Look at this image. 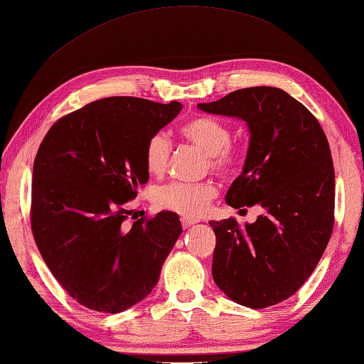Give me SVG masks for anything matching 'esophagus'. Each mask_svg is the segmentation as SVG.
I'll return each instance as SVG.
<instances>
[{"label":"esophagus","mask_w":364,"mask_h":364,"mask_svg":"<svg viewBox=\"0 0 364 364\" xmlns=\"http://www.w3.org/2000/svg\"><path fill=\"white\" fill-rule=\"evenodd\" d=\"M197 223H199V220H194V218H188V216L181 218V226L184 229H188V228L193 226V224H197Z\"/></svg>","instance_id":"1"}]
</instances>
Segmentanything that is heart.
Segmentation results:
<instances>
[{
	"label": "heart",
	"instance_id": "b5f03b06",
	"mask_svg": "<svg viewBox=\"0 0 364 364\" xmlns=\"http://www.w3.org/2000/svg\"><path fill=\"white\" fill-rule=\"evenodd\" d=\"M180 134L208 156L211 168L226 175L237 165V151L230 146V130L224 122L213 117H194L184 122ZM170 141L164 134H154L144 146V164L149 173L159 175L167 168L170 159ZM216 196L211 183H180L171 181L156 191V202L167 210L184 216H199L207 210L210 200Z\"/></svg>",
	"mask_w": 364,
	"mask_h": 364
}]
</instances>
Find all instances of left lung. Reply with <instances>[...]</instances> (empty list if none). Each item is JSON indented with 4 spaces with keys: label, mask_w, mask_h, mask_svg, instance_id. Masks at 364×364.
I'll return each instance as SVG.
<instances>
[{
    "label": "left lung",
    "mask_w": 364,
    "mask_h": 364,
    "mask_svg": "<svg viewBox=\"0 0 364 364\" xmlns=\"http://www.w3.org/2000/svg\"><path fill=\"white\" fill-rule=\"evenodd\" d=\"M197 108L247 124V159L226 202L264 210L245 226L234 218L210 221L216 235L211 275L240 306H275L312 275L333 232L334 167L326 135L302 103L269 85Z\"/></svg>",
    "instance_id": "1"
}]
</instances>
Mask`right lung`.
Listing matches in <instances>:
<instances>
[{"instance_id":"right-lung-1","label":"right lung","mask_w":364,"mask_h":364,"mask_svg":"<svg viewBox=\"0 0 364 364\" xmlns=\"http://www.w3.org/2000/svg\"><path fill=\"white\" fill-rule=\"evenodd\" d=\"M183 105L109 97L52 125L33 164L31 229L52 275L81 306L119 314L143 301L181 235L159 211L124 224V205L149 180L144 146Z\"/></svg>"}]
</instances>
